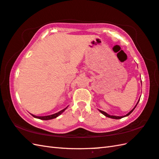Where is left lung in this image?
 Returning <instances> with one entry per match:
<instances>
[{
	"label": "left lung",
	"instance_id": "8db88e82",
	"mask_svg": "<svg viewBox=\"0 0 159 159\" xmlns=\"http://www.w3.org/2000/svg\"><path fill=\"white\" fill-rule=\"evenodd\" d=\"M139 100H140V99H139V101L137 102V104H136V106H134V108L132 110V111H129L127 115H124V116H115V115H108V113H106V112H104V111H101V110H99V111L101 112V113H102V114L103 115H105L106 116H107V117H109V118H112V119H121V118H123V117H125V116H128L129 115H130L131 113L132 112V111H134V108H136V106H137V104H138V103H139Z\"/></svg>",
	"mask_w": 159,
	"mask_h": 159
}]
</instances>
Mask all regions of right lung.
Listing matches in <instances>:
<instances>
[{"label":"right lung","instance_id":"obj_1","mask_svg":"<svg viewBox=\"0 0 159 159\" xmlns=\"http://www.w3.org/2000/svg\"><path fill=\"white\" fill-rule=\"evenodd\" d=\"M68 107V106H67ZM65 108L63 110H61V111H59L57 113H55V114H53V115H47V116H35V115H31L32 116H34V117L35 118H37V119H42V120H50V119H55L58 116H60L61 113H62L67 108Z\"/></svg>","mask_w":159,"mask_h":159}]
</instances>
